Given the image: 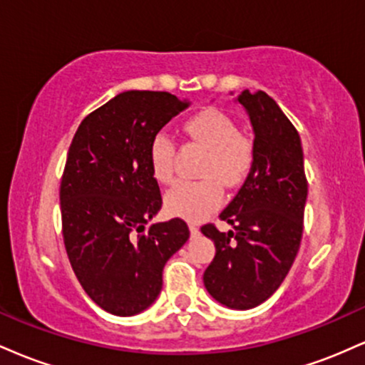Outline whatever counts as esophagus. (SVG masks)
Instances as JSON below:
<instances>
[{
	"label": "esophagus",
	"instance_id": "34e87169",
	"mask_svg": "<svg viewBox=\"0 0 365 365\" xmlns=\"http://www.w3.org/2000/svg\"><path fill=\"white\" fill-rule=\"evenodd\" d=\"M188 228H190V233H192V237L199 235V226H197L195 223H190V225H188Z\"/></svg>",
	"mask_w": 365,
	"mask_h": 365
}]
</instances>
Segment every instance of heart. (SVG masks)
<instances>
[{
    "mask_svg": "<svg viewBox=\"0 0 365 365\" xmlns=\"http://www.w3.org/2000/svg\"><path fill=\"white\" fill-rule=\"evenodd\" d=\"M185 133L207 149L199 182H180L166 194V209L185 220H202L223 200V187L244 185L255 165V149L249 137L242 135L238 125L220 110H206L187 121ZM177 144L168 133H158L149 145V166L159 183L175 180Z\"/></svg>",
    "mask_w": 365,
    "mask_h": 365,
    "instance_id": "obj_1",
    "label": "heart"
}]
</instances>
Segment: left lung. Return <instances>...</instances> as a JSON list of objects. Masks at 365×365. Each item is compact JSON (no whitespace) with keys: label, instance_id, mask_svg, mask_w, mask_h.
<instances>
[{"label":"left lung","instance_id":"1","mask_svg":"<svg viewBox=\"0 0 365 365\" xmlns=\"http://www.w3.org/2000/svg\"><path fill=\"white\" fill-rule=\"evenodd\" d=\"M238 103L254 128L255 165L235 199L220 215L233 232L200 228L216 245L204 271L212 299L230 309H252L287 278L304 232L307 178L300 135L266 92L244 91Z\"/></svg>","mask_w":365,"mask_h":365}]
</instances>
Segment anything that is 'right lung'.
I'll return each instance as SVG.
<instances>
[{
    "label": "right lung",
    "instance_id": "obj_1",
    "mask_svg": "<svg viewBox=\"0 0 365 365\" xmlns=\"http://www.w3.org/2000/svg\"><path fill=\"white\" fill-rule=\"evenodd\" d=\"M187 106L170 92H121L82 120L70 144L63 242L83 290L115 316L139 314L158 299L163 267L190 237L180 217L149 225L163 206L149 145Z\"/></svg>",
    "mask_w": 365,
    "mask_h": 365
}]
</instances>
